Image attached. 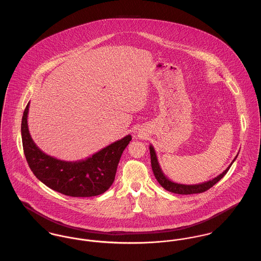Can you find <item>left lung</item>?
I'll use <instances>...</instances> for the list:
<instances>
[{
  "label": "left lung",
  "mask_w": 261,
  "mask_h": 261,
  "mask_svg": "<svg viewBox=\"0 0 261 261\" xmlns=\"http://www.w3.org/2000/svg\"><path fill=\"white\" fill-rule=\"evenodd\" d=\"M149 153H150V164H151V169H152V172H153V175L156 179V181L159 182V184L161 186L163 187L164 189H166L167 191L169 192H172V193H175V194H180V195H189V194H198V193H203L207 190H209L211 187L214 186L217 182H219L224 176L226 175V173L228 172V170L230 169L231 165L234 163V161L236 160L237 155L234 158V160L232 161V163L228 166V168L224 171L222 174H220L219 176H217L216 178L210 180V181H207V182H204V183H201V184H196V185H184V184H178V183H175L171 180L168 179V177L165 176V174L163 173L161 167H160V164L158 162V158H156V154H155V151L153 147L150 145L149 146Z\"/></svg>",
  "instance_id": "8db88e82"
}]
</instances>
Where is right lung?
<instances>
[{"label":"right lung","mask_w":261,"mask_h":261,"mask_svg":"<svg viewBox=\"0 0 261 261\" xmlns=\"http://www.w3.org/2000/svg\"><path fill=\"white\" fill-rule=\"evenodd\" d=\"M27 105L21 123L24 154L27 163L43 184L71 197H92L105 193L112 186L122 151L132 141L128 135L100 149L86 160L66 162L46 154L32 140L28 128Z\"/></svg>","instance_id":"right-lung-1"}]
</instances>
